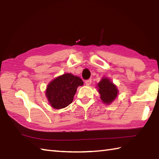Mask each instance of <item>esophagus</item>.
<instances>
[{"instance_id": "1", "label": "esophagus", "mask_w": 159, "mask_h": 159, "mask_svg": "<svg viewBox=\"0 0 159 159\" xmlns=\"http://www.w3.org/2000/svg\"><path fill=\"white\" fill-rule=\"evenodd\" d=\"M85 84H86V85H89L91 84V83H92V80L91 79H88V80H85Z\"/></svg>"}]
</instances>
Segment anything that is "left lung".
<instances>
[{
  "label": "left lung",
  "instance_id": "8db88e82",
  "mask_svg": "<svg viewBox=\"0 0 159 159\" xmlns=\"http://www.w3.org/2000/svg\"><path fill=\"white\" fill-rule=\"evenodd\" d=\"M97 88L101 99L106 104H111L117 96L118 89L116 85L108 78H103L97 84Z\"/></svg>",
  "mask_w": 159,
  "mask_h": 159
}]
</instances>
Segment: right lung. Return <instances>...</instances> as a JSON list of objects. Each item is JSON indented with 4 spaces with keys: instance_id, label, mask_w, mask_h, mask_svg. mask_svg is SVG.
Listing matches in <instances>:
<instances>
[{
    "instance_id": "add662e5",
    "label": "right lung",
    "mask_w": 159,
    "mask_h": 159,
    "mask_svg": "<svg viewBox=\"0 0 159 159\" xmlns=\"http://www.w3.org/2000/svg\"><path fill=\"white\" fill-rule=\"evenodd\" d=\"M83 85V80L79 77L70 73L65 74L50 82L46 96L53 108H64L73 102L77 88Z\"/></svg>"
}]
</instances>
